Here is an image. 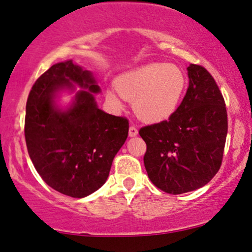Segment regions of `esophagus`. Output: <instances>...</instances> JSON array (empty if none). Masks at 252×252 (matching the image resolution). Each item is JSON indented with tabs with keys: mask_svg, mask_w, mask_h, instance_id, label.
I'll list each match as a JSON object with an SVG mask.
<instances>
[{
	"mask_svg": "<svg viewBox=\"0 0 252 252\" xmlns=\"http://www.w3.org/2000/svg\"><path fill=\"white\" fill-rule=\"evenodd\" d=\"M138 134V130H137V128H136L135 126H131L129 128V136L130 137H134V136H136Z\"/></svg>",
	"mask_w": 252,
	"mask_h": 252,
	"instance_id": "esophagus-1",
	"label": "esophagus"
}]
</instances>
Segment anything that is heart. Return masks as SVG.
I'll return each mask as SVG.
<instances>
[{
    "mask_svg": "<svg viewBox=\"0 0 252 252\" xmlns=\"http://www.w3.org/2000/svg\"><path fill=\"white\" fill-rule=\"evenodd\" d=\"M187 80L184 72L175 64L150 63L124 74L117 81L121 97L134 102L135 113L145 122H160L177 110ZM107 98L115 108L122 107L120 96L109 90Z\"/></svg>",
    "mask_w": 252,
    "mask_h": 252,
    "instance_id": "b5f03b06",
    "label": "heart"
}]
</instances>
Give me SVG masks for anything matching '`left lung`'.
<instances>
[{
  "mask_svg": "<svg viewBox=\"0 0 252 252\" xmlns=\"http://www.w3.org/2000/svg\"><path fill=\"white\" fill-rule=\"evenodd\" d=\"M189 87L169 120L139 129L144 166L153 184L180 195L209 183L222 165L228 134L225 102L204 66H188Z\"/></svg>",
  "mask_w": 252,
  "mask_h": 252,
  "instance_id": "left-lung-1",
  "label": "left lung"
}]
</instances>
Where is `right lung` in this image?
Returning <instances> with one entry per match:
<instances>
[{"label": "right lung", "mask_w": 252, "mask_h": 252, "mask_svg": "<svg viewBox=\"0 0 252 252\" xmlns=\"http://www.w3.org/2000/svg\"><path fill=\"white\" fill-rule=\"evenodd\" d=\"M71 81L88 90L78 93L74 105L62 113L53 107V95L72 87ZM98 92L92 72L66 61L43 72L27 99L24 137L30 159L48 186L74 198L105 183L114 157L128 137V118L97 108L93 94Z\"/></svg>", "instance_id": "1"}]
</instances>
